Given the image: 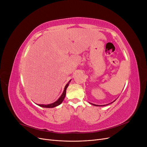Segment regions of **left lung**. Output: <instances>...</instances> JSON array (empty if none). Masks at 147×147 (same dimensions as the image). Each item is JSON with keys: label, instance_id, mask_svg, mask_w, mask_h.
Masks as SVG:
<instances>
[{"label": "left lung", "instance_id": "8db88e82", "mask_svg": "<svg viewBox=\"0 0 147 147\" xmlns=\"http://www.w3.org/2000/svg\"><path fill=\"white\" fill-rule=\"evenodd\" d=\"M115 100H113L112 102H111V103H110V104H106V105H96V104H92V103H90L91 104H92V105H95V106H99V107H102V106H105V105H109V104H112V103H113V102H115Z\"/></svg>", "mask_w": 147, "mask_h": 147}]
</instances>
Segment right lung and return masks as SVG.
Masks as SVG:
<instances>
[{
  "mask_svg": "<svg viewBox=\"0 0 147 147\" xmlns=\"http://www.w3.org/2000/svg\"><path fill=\"white\" fill-rule=\"evenodd\" d=\"M70 81H71V80L69 82V83H67V84L65 86V88H64V90L63 94H61V96L59 97V98L57 99L56 101H55V102H53V103L50 104H46V105H45V104H37V105L40 107H44V108H53V107H56V106L59 105L62 103V102H63V101L64 100V99L65 98V94H66V90H67V88Z\"/></svg>",
  "mask_w": 147,
  "mask_h": 147,
  "instance_id": "obj_1",
  "label": "right lung"
}]
</instances>
